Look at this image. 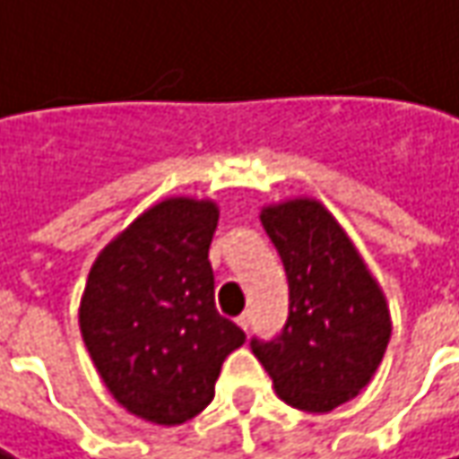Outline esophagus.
Instances as JSON below:
<instances>
[{
	"label": "esophagus",
	"mask_w": 459,
	"mask_h": 459,
	"mask_svg": "<svg viewBox=\"0 0 459 459\" xmlns=\"http://www.w3.org/2000/svg\"><path fill=\"white\" fill-rule=\"evenodd\" d=\"M236 325H238V327H241L244 333H249V327H252V314H249V311H244V314H241V316L236 319Z\"/></svg>",
	"instance_id": "esophagus-1"
}]
</instances>
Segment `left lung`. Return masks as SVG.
Returning a JSON list of instances; mask_svg holds the SVG:
<instances>
[{
	"label": "left lung",
	"instance_id": "obj_1",
	"mask_svg": "<svg viewBox=\"0 0 459 459\" xmlns=\"http://www.w3.org/2000/svg\"><path fill=\"white\" fill-rule=\"evenodd\" d=\"M259 221L288 275V322L252 353L278 397L307 413H330L377 374L392 335L382 285L335 215L311 197L264 204Z\"/></svg>",
	"mask_w": 459,
	"mask_h": 459
}]
</instances>
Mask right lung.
Listing matches in <instances>:
<instances>
[{
    "label": "right lung",
    "instance_id": "obj_1",
    "mask_svg": "<svg viewBox=\"0 0 459 459\" xmlns=\"http://www.w3.org/2000/svg\"><path fill=\"white\" fill-rule=\"evenodd\" d=\"M212 200L166 197L95 256L80 333L103 385L132 416L178 426L203 413L247 335L215 309Z\"/></svg>",
    "mask_w": 459,
    "mask_h": 459
}]
</instances>
